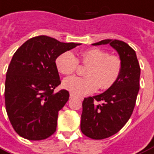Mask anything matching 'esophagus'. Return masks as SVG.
I'll list each match as a JSON object with an SVG mask.
<instances>
[{"label": "esophagus", "mask_w": 154, "mask_h": 154, "mask_svg": "<svg viewBox=\"0 0 154 154\" xmlns=\"http://www.w3.org/2000/svg\"><path fill=\"white\" fill-rule=\"evenodd\" d=\"M75 97V95L74 94V93H72V92H70V97L72 98V97ZM79 98H80L81 100H83V97H79Z\"/></svg>", "instance_id": "34e87169"}]
</instances>
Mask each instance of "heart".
Segmentation results:
<instances>
[{
    "mask_svg": "<svg viewBox=\"0 0 154 154\" xmlns=\"http://www.w3.org/2000/svg\"><path fill=\"white\" fill-rule=\"evenodd\" d=\"M79 62L87 66V77L72 76L63 81V87L75 95L92 93L100 88L101 90L111 88L119 81L122 71V61L118 55H112L108 51L92 48L82 52L79 60L66 51L57 57L56 66L62 75H70L78 69Z\"/></svg>",
    "mask_w": 154,
    "mask_h": 154,
    "instance_id": "obj_1",
    "label": "heart"
}]
</instances>
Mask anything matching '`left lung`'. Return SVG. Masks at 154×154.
<instances>
[{"label":"left lung","instance_id":"obj_1","mask_svg":"<svg viewBox=\"0 0 154 154\" xmlns=\"http://www.w3.org/2000/svg\"><path fill=\"white\" fill-rule=\"evenodd\" d=\"M106 44L119 53L123 67L111 88L83 101L80 128L85 136L94 140L108 138L122 129L132 114L140 89V67L135 50L119 40H103L93 45Z\"/></svg>","mask_w":154,"mask_h":154}]
</instances>
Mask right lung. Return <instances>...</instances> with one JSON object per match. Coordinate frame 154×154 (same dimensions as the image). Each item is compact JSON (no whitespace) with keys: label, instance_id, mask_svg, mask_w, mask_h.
Wrapping results in <instances>:
<instances>
[{"label":"right lung","instance_id":"add662e5","mask_svg":"<svg viewBox=\"0 0 154 154\" xmlns=\"http://www.w3.org/2000/svg\"><path fill=\"white\" fill-rule=\"evenodd\" d=\"M79 45L39 35L14 53L6 73L5 103L10 123L20 136L41 140L56 131L58 112L70 94L65 89L54 92L61 84L55 61Z\"/></svg>","mask_w":154,"mask_h":154}]
</instances>
